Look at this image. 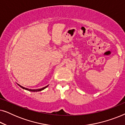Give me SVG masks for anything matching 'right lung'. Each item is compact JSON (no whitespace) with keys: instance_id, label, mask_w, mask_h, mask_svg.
Here are the masks:
<instances>
[{"instance_id":"1","label":"right lung","mask_w":125,"mask_h":125,"mask_svg":"<svg viewBox=\"0 0 125 125\" xmlns=\"http://www.w3.org/2000/svg\"><path fill=\"white\" fill-rule=\"evenodd\" d=\"M18 85H19V84H18ZM19 86L20 87H21V88H23V89H25V90H28V91H30V92H35L42 91V90H44V89H45L46 88H47V87H48V85H47V86H45V87H44V88H41V89H30L25 88H24V87L21 86V85H19Z\"/></svg>"}]
</instances>
